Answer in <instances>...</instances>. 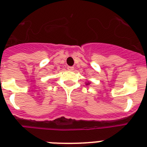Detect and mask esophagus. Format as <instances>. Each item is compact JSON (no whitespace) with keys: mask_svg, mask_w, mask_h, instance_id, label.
I'll use <instances>...</instances> for the list:
<instances>
[{"mask_svg":"<svg viewBox=\"0 0 147 147\" xmlns=\"http://www.w3.org/2000/svg\"><path fill=\"white\" fill-rule=\"evenodd\" d=\"M67 70H68V71H74V67H72V66H67Z\"/></svg>","mask_w":147,"mask_h":147,"instance_id":"esophagus-1","label":"esophagus"}]
</instances>
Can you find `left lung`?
<instances>
[{"instance_id":"8db88e82","label":"left lung","mask_w":147,"mask_h":147,"mask_svg":"<svg viewBox=\"0 0 147 147\" xmlns=\"http://www.w3.org/2000/svg\"><path fill=\"white\" fill-rule=\"evenodd\" d=\"M88 84H89V82H88V83H87V85H88Z\"/></svg>"}]
</instances>
